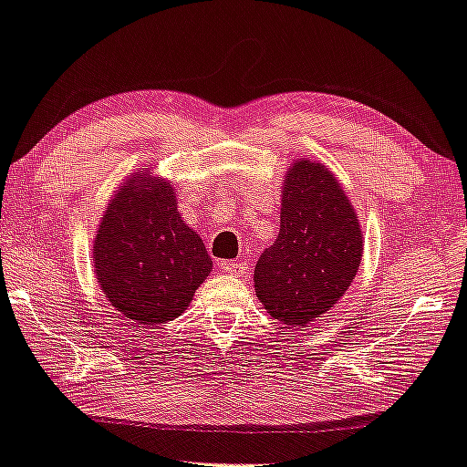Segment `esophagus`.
<instances>
[{"label": "esophagus", "mask_w": 467, "mask_h": 467, "mask_svg": "<svg viewBox=\"0 0 467 467\" xmlns=\"http://www.w3.org/2000/svg\"><path fill=\"white\" fill-rule=\"evenodd\" d=\"M221 269H223L229 275H244L248 267H246V263H242V261H225V263H221Z\"/></svg>", "instance_id": "esophagus-1"}]
</instances>
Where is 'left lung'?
<instances>
[{
	"label": "left lung",
	"instance_id": "1",
	"mask_svg": "<svg viewBox=\"0 0 467 467\" xmlns=\"http://www.w3.org/2000/svg\"><path fill=\"white\" fill-rule=\"evenodd\" d=\"M363 256L350 200L326 164L296 161L284 179L279 235L254 267V290L271 317L300 327L348 290Z\"/></svg>",
	"mask_w": 467,
	"mask_h": 467
}]
</instances>
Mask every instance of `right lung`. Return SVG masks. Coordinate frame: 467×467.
Wrapping results in <instances>:
<instances>
[{
    "instance_id": "right-lung-1",
    "label": "right lung",
    "mask_w": 467,
    "mask_h": 467,
    "mask_svg": "<svg viewBox=\"0 0 467 467\" xmlns=\"http://www.w3.org/2000/svg\"><path fill=\"white\" fill-rule=\"evenodd\" d=\"M93 261L110 305L140 326L179 317L213 269L204 242L177 211L171 183L143 171L110 200Z\"/></svg>"
}]
</instances>
